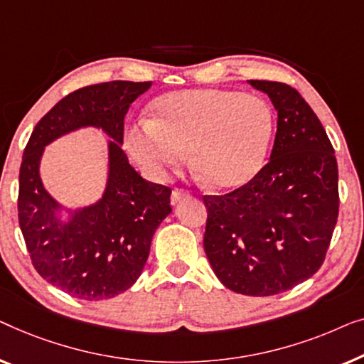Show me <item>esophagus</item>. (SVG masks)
<instances>
[{"label":"esophagus","instance_id":"34e87169","mask_svg":"<svg viewBox=\"0 0 364 364\" xmlns=\"http://www.w3.org/2000/svg\"><path fill=\"white\" fill-rule=\"evenodd\" d=\"M184 198H189V193L184 189H173L171 193V204H178Z\"/></svg>","mask_w":364,"mask_h":364}]
</instances>
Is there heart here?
<instances>
[{"mask_svg":"<svg viewBox=\"0 0 364 364\" xmlns=\"http://www.w3.org/2000/svg\"><path fill=\"white\" fill-rule=\"evenodd\" d=\"M274 135V114L262 99L232 89L170 92L127 135L130 156L155 180L191 165L209 188L237 189L262 170Z\"/></svg>","mask_w":364,"mask_h":364,"instance_id":"obj_1","label":"heart"}]
</instances>
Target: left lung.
Returning a JSON list of instances; mask_svg holds the SVG:
<instances>
[{"label":"left lung","instance_id":"8db88e82","mask_svg":"<svg viewBox=\"0 0 364 364\" xmlns=\"http://www.w3.org/2000/svg\"><path fill=\"white\" fill-rule=\"evenodd\" d=\"M272 102L277 133L270 161L247 184L204 196V250L229 290L277 295L323 264L338 218V165L318 117L290 85L249 80Z\"/></svg>","mask_w":364,"mask_h":364}]
</instances>
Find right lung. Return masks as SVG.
Returning a JSON list of instances; mask_svg holds the SVG:
<instances>
[{
	"label": "right lung",
	"mask_w": 364,
	"mask_h": 364,
	"mask_svg": "<svg viewBox=\"0 0 364 364\" xmlns=\"http://www.w3.org/2000/svg\"><path fill=\"white\" fill-rule=\"evenodd\" d=\"M151 82L112 80L84 87L55 104L31 133L19 170L18 214L34 269L46 282L80 300H107L129 290L145 267L153 234L171 213V189L143 180L124 145L130 105ZM82 128L107 141L102 196L82 208L59 203L40 180L45 146Z\"/></svg>",
	"instance_id": "1"
}]
</instances>
